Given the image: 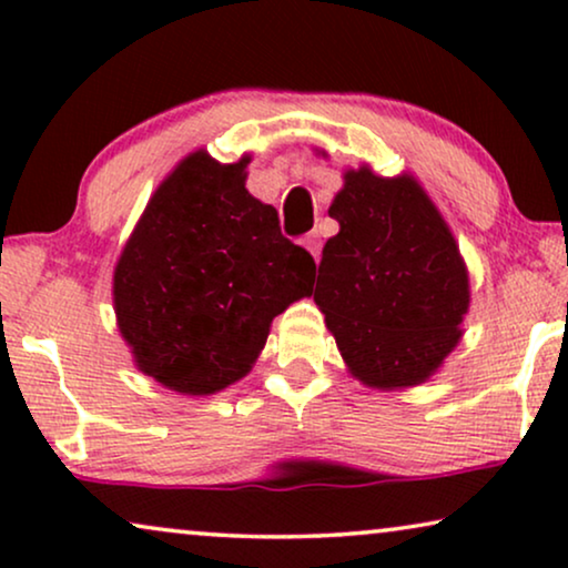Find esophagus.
<instances>
[{
    "label": "esophagus",
    "mask_w": 568,
    "mask_h": 568,
    "mask_svg": "<svg viewBox=\"0 0 568 568\" xmlns=\"http://www.w3.org/2000/svg\"><path fill=\"white\" fill-rule=\"evenodd\" d=\"M302 245L307 247L310 255H313L315 261H321V237H317V232H313V235H307L305 240H302Z\"/></svg>",
    "instance_id": "esophagus-1"
}]
</instances>
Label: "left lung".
<instances>
[{"label": "left lung", "instance_id": "obj_1", "mask_svg": "<svg viewBox=\"0 0 568 568\" xmlns=\"http://www.w3.org/2000/svg\"><path fill=\"white\" fill-rule=\"evenodd\" d=\"M325 158V152H321ZM315 305L352 377L377 390L429 379L460 344L470 278L453 230L414 175L344 173Z\"/></svg>", "mask_w": 568, "mask_h": 568}]
</instances>
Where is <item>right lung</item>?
Segmentation results:
<instances>
[{
	"instance_id": "add662e5",
	"label": "right lung",
	"mask_w": 568,
	"mask_h": 568,
	"mask_svg": "<svg viewBox=\"0 0 568 568\" xmlns=\"http://www.w3.org/2000/svg\"><path fill=\"white\" fill-rule=\"evenodd\" d=\"M251 154L191 152L158 185L113 271L115 323L139 372L181 395L243 379L271 321L313 290L315 261L245 189Z\"/></svg>"
}]
</instances>
